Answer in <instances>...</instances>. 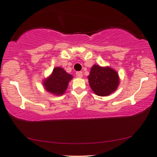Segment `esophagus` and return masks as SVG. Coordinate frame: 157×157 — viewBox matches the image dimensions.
Listing matches in <instances>:
<instances>
[{"instance_id":"esophagus-1","label":"esophagus","mask_w":157,"mask_h":157,"mask_svg":"<svg viewBox=\"0 0 157 157\" xmlns=\"http://www.w3.org/2000/svg\"><path fill=\"white\" fill-rule=\"evenodd\" d=\"M76 75L78 78H82L83 77V73L81 71H77L76 73Z\"/></svg>"}]
</instances>
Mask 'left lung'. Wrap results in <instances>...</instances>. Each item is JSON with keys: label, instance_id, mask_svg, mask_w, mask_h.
I'll return each instance as SVG.
<instances>
[{"label": "left lung", "instance_id": "1", "mask_svg": "<svg viewBox=\"0 0 157 157\" xmlns=\"http://www.w3.org/2000/svg\"><path fill=\"white\" fill-rule=\"evenodd\" d=\"M88 83L94 93L98 96H108L114 93L119 85L117 71L110 67L94 64L88 76Z\"/></svg>", "mask_w": 157, "mask_h": 157}]
</instances>
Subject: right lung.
Returning a JSON list of instances; mask_svg holds the SVG:
<instances>
[{
    "label": "right lung",
    "mask_w": 157,
    "mask_h": 157,
    "mask_svg": "<svg viewBox=\"0 0 157 157\" xmlns=\"http://www.w3.org/2000/svg\"><path fill=\"white\" fill-rule=\"evenodd\" d=\"M72 78L73 76L67 73L63 68L57 67L49 76L43 79V85L47 92L59 96L66 92L69 81Z\"/></svg>",
    "instance_id": "right-lung-1"
}]
</instances>
